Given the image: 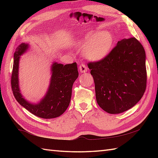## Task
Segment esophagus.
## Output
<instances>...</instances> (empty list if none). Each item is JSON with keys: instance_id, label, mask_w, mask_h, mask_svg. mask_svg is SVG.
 <instances>
[{"instance_id": "34e87169", "label": "esophagus", "mask_w": 158, "mask_h": 158, "mask_svg": "<svg viewBox=\"0 0 158 158\" xmlns=\"http://www.w3.org/2000/svg\"><path fill=\"white\" fill-rule=\"evenodd\" d=\"M79 70L82 73H85L88 71V68H87V66L84 64H81L79 66Z\"/></svg>"}]
</instances>
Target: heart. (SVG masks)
Wrapping results in <instances>:
<instances>
[{
	"label": "heart",
	"instance_id": "obj_1",
	"mask_svg": "<svg viewBox=\"0 0 158 158\" xmlns=\"http://www.w3.org/2000/svg\"><path fill=\"white\" fill-rule=\"evenodd\" d=\"M113 44V36L109 31L92 32L76 43L77 48L94 60H101L109 54Z\"/></svg>",
	"mask_w": 158,
	"mask_h": 158
}]
</instances>
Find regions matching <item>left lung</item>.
Listing matches in <instances>:
<instances>
[{"label": "left lung", "instance_id": "left-lung-1", "mask_svg": "<svg viewBox=\"0 0 158 158\" xmlns=\"http://www.w3.org/2000/svg\"><path fill=\"white\" fill-rule=\"evenodd\" d=\"M145 59L141 43L131 37L119 41L104 59L88 63L100 108L110 114L121 113L141 99L147 85Z\"/></svg>", "mask_w": 158, "mask_h": 158}]
</instances>
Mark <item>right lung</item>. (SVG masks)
Returning a JSON list of instances; mask_svg holds the SVG:
<instances>
[{"instance_id": "obj_1", "label": "right lung", "mask_w": 158, "mask_h": 158, "mask_svg": "<svg viewBox=\"0 0 158 158\" xmlns=\"http://www.w3.org/2000/svg\"><path fill=\"white\" fill-rule=\"evenodd\" d=\"M28 48V43H22L14 53L11 81L13 95L17 101L33 115L43 119L56 118L65 112L70 104L73 85L79 76L77 63L64 65L53 62L51 69V80L46 94L41 101L33 104L23 98L19 87L20 56L27 51Z\"/></svg>"}]
</instances>
